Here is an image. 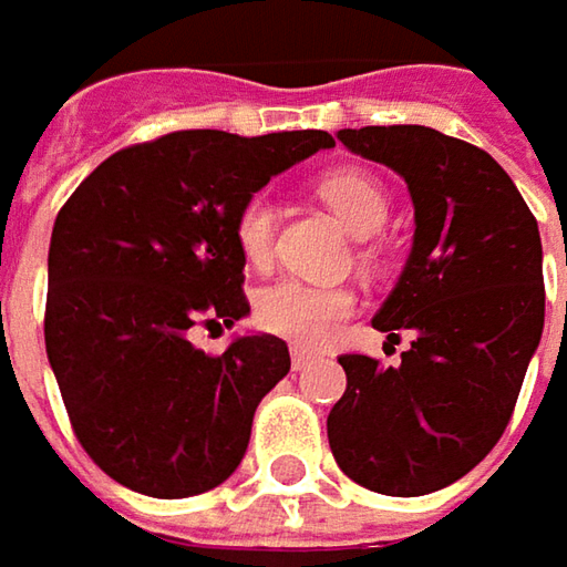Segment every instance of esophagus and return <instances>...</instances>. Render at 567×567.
<instances>
[{
    "label": "esophagus",
    "mask_w": 567,
    "mask_h": 567,
    "mask_svg": "<svg viewBox=\"0 0 567 567\" xmlns=\"http://www.w3.org/2000/svg\"><path fill=\"white\" fill-rule=\"evenodd\" d=\"M318 360V353H312V350H306V347H293L290 350V362H293L296 372H302L306 365H312V362Z\"/></svg>",
    "instance_id": "1"
}]
</instances>
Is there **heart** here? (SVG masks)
I'll list each match as a JSON object with an SVG mask.
<instances>
[{"instance_id":"obj_1","label":"heart","mask_w":567,"mask_h":567,"mask_svg":"<svg viewBox=\"0 0 567 567\" xmlns=\"http://www.w3.org/2000/svg\"><path fill=\"white\" fill-rule=\"evenodd\" d=\"M318 195L357 236H372L388 220V195L375 176L357 166L331 169L318 179ZM236 246L249 268H268L277 243V205L271 195L255 192L236 210ZM357 299L343 287H318L306 280H277L255 296V321L261 331L293 343H318L353 312Z\"/></svg>"}]
</instances>
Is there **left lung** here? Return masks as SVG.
Listing matches in <instances>:
<instances>
[{
	"label": "left lung",
	"mask_w": 567,
	"mask_h": 567,
	"mask_svg": "<svg viewBox=\"0 0 567 567\" xmlns=\"http://www.w3.org/2000/svg\"><path fill=\"white\" fill-rule=\"evenodd\" d=\"M338 138L410 188L413 249L372 328L413 340L401 365L340 357L347 391L328 442L353 483L425 495L476 467L512 420L546 316L539 229L512 176L461 138L425 125Z\"/></svg>",
	"instance_id": "left-lung-1"
}]
</instances>
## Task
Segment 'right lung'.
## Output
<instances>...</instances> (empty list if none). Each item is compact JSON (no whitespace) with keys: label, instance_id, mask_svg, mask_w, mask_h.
Masks as SVG:
<instances>
[{"label":"right lung","instance_id":"right-lung-1","mask_svg":"<svg viewBox=\"0 0 567 567\" xmlns=\"http://www.w3.org/2000/svg\"><path fill=\"white\" fill-rule=\"evenodd\" d=\"M321 147L318 128L169 132L106 157L59 210L47 357L78 442L122 486L186 498L239 467L290 350L246 334L210 357L188 328L249 316L236 210Z\"/></svg>","mask_w":567,"mask_h":567}]
</instances>
